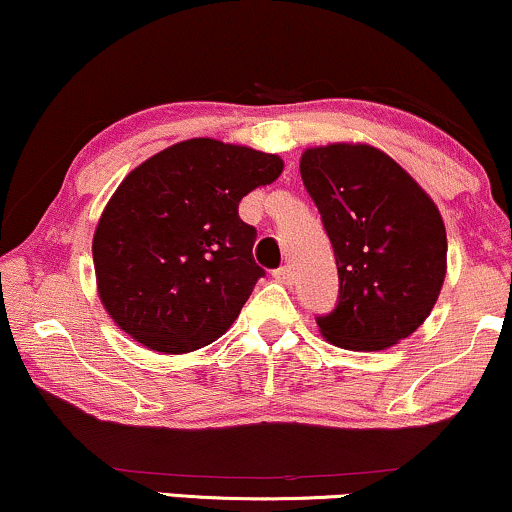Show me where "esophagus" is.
Listing matches in <instances>:
<instances>
[{
    "instance_id": "obj_1",
    "label": "esophagus",
    "mask_w": 512,
    "mask_h": 512,
    "mask_svg": "<svg viewBox=\"0 0 512 512\" xmlns=\"http://www.w3.org/2000/svg\"><path fill=\"white\" fill-rule=\"evenodd\" d=\"M273 275H275V280H277V282H282V285H292V282H294L292 266H282V268H277Z\"/></svg>"
}]
</instances>
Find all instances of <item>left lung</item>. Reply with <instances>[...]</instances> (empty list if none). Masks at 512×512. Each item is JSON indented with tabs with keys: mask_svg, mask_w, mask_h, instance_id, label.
<instances>
[{
	"mask_svg": "<svg viewBox=\"0 0 512 512\" xmlns=\"http://www.w3.org/2000/svg\"><path fill=\"white\" fill-rule=\"evenodd\" d=\"M301 180L330 237L337 306L318 315L327 342L394 346L425 323L446 275L439 208L394 159L368 144L306 149Z\"/></svg>",
	"mask_w": 512,
	"mask_h": 512,
	"instance_id": "1",
	"label": "left lung"
}]
</instances>
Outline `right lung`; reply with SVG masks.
Here are the masks:
<instances>
[{
  "label": "right lung",
  "mask_w": 512,
  "mask_h": 512,
  "mask_svg": "<svg viewBox=\"0 0 512 512\" xmlns=\"http://www.w3.org/2000/svg\"><path fill=\"white\" fill-rule=\"evenodd\" d=\"M282 166L275 154L197 137L132 170L92 242L99 296L116 325L161 353L216 342L266 275L239 201Z\"/></svg>",
  "instance_id": "right-lung-1"
}]
</instances>
